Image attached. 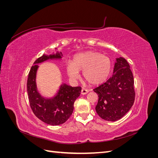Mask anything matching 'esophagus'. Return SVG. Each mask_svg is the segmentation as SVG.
Instances as JSON below:
<instances>
[{"mask_svg": "<svg viewBox=\"0 0 158 158\" xmlns=\"http://www.w3.org/2000/svg\"><path fill=\"white\" fill-rule=\"evenodd\" d=\"M88 92H89V91H88V89H84V88H82V90H81V94H82V95H85V94H88Z\"/></svg>", "mask_w": 158, "mask_h": 158, "instance_id": "34e87169", "label": "esophagus"}]
</instances>
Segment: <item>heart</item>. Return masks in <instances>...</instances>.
I'll return each mask as SVG.
<instances>
[{"label": "heart", "mask_w": 158, "mask_h": 158, "mask_svg": "<svg viewBox=\"0 0 158 158\" xmlns=\"http://www.w3.org/2000/svg\"><path fill=\"white\" fill-rule=\"evenodd\" d=\"M112 63L109 56L96 51H88L74 56L73 63L66 64V71L73 80H77L79 71L83 78L92 85L104 82L111 74Z\"/></svg>", "instance_id": "b5f03b06"}]
</instances>
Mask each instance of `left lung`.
Returning <instances> with one entry per match:
<instances>
[{
    "mask_svg": "<svg viewBox=\"0 0 158 158\" xmlns=\"http://www.w3.org/2000/svg\"><path fill=\"white\" fill-rule=\"evenodd\" d=\"M93 90L99 97L95 106L98 115L108 121L121 118L135 99L134 77L128 62L123 57L117 59L112 77Z\"/></svg>",
    "mask_w": 158,
    "mask_h": 158,
    "instance_id": "8db88e82",
    "label": "left lung"
}]
</instances>
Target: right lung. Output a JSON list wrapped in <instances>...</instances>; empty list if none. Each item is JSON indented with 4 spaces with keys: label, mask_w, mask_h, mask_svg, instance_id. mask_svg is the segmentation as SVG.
Returning <instances> with one entry per match:
<instances>
[{
    "label": "right lung",
    "mask_w": 158,
    "mask_h": 158,
    "mask_svg": "<svg viewBox=\"0 0 158 158\" xmlns=\"http://www.w3.org/2000/svg\"><path fill=\"white\" fill-rule=\"evenodd\" d=\"M60 53L44 55L38 58L30 70L27 81V91L30 106L33 114L41 121L50 125L63 124L71 116L74 109L75 100L80 95L81 87H71L68 85H61L56 96L50 99L42 98L37 92L35 76L38 66L49 59H60Z\"/></svg>",
    "instance_id": "add662e5"
}]
</instances>
